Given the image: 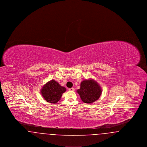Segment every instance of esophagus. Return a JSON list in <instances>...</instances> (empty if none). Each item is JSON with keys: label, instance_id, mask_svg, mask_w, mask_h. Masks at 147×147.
<instances>
[{"label": "esophagus", "instance_id": "esophagus-1", "mask_svg": "<svg viewBox=\"0 0 147 147\" xmlns=\"http://www.w3.org/2000/svg\"><path fill=\"white\" fill-rule=\"evenodd\" d=\"M68 90H69V91H74V90H75V89H74V88H69V89H68Z\"/></svg>", "mask_w": 147, "mask_h": 147}]
</instances>
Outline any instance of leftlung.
Wrapping results in <instances>:
<instances>
[{"label":"left lung","mask_w":147,"mask_h":147,"mask_svg":"<svg viewBox=\"0 0 147 147\" xmlns=\"http://www.w3.org/2000/svg\"><path fill=\"white\" fill-rule=\"evenodd\" d=\"M77 91L83 102L91 104L99 98L102 93V89L96 81L90 79L82 82L80 88Z\"/></svg>","instance_id":"obj_1"}]
</instances>
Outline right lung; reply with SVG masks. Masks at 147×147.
<instances>
[{
    "label": "right lung",
    "instance_id": "add662e5",
    "mask_svg": "<svg viewBox=\"0 0 147 147\" xmlns=\"http://www.w3.org/2000/svg\"><path fill=\"white\" fill-rule=\"evenodd\" d=\"M66 89L54 80H51L45 84L41 89V94L46 101L56 104L61 98Z\"/></svg>",
    "mask_w": 147,
    "mask_h": 147
}]
</instances>
